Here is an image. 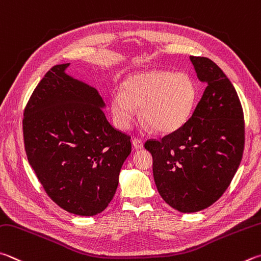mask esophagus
<instances>
[{
  "instance_id": "esophagus-1",
  "label": "esophagus",
  "mask_w": 261,
  "mask_h": 261,
  "mask_svg": "<svg viewBox=\"0 0 261 261\" xmlns=\"http://www.w3.org/2000/svg\"><path fill=\"white\" fill-rule=\"evenodd\" d=\"M132 146H134L136 149H141L144 147V143L139 138H134L132 139Z\"/></svg>"
}]
</instances>
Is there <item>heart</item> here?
<instances>
[{"label":"heart","instance_id":"obj_1","mask_svg":"<svg viewBox=\"0 0 261 261\" xmlns=\"http://www.w3.org/2000/svg\"><path fill=\"white\" fill-rule=\"evenodd\" d=\"M196 101V88L186 74L165 70L134 74L111 98L115 125L125 130L131 125L135 107L139 118L160 134L180 129L191 116Z\"/></svg>","mask_w":261,"mask_h":261}]
</instances>
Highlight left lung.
<instances>
[{
    "mask_svg": "<svg viewBox=\"0 0 261 261\" xmlns=\"http://www.w3.org/2000/svg\"><path fill=\"white\" fill-rule=\"evenodd\" d=\"M189 58L206 84L201 100L180 129L144 145L153 156L160 195L185 213L219 200L240 167L245 140L243 108L233 84L211 59Z\"/></svg>",
    "mask_w": 261,
    "mask_h": 261,
    "instance_id": "8db88e82",
    "label": "left lung"
}]
</instances>
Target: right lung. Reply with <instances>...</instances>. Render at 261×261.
Returning a JSON list of instances; mask_svg holds the SVG:
<instances>
[{
    "mask_svg": "<svg viewBox=\"0 0 261 261\" xmlns=\"http://www.w3.org/2000/svg\"><path fill=\"white\" fill-rule=\"evenodd\" d=\"M68 66H54L33 91L23 145L51 200L74 215L94 216L114 197L131 137L107 121L97 90L68 76Z\"/></svg>",
    "mask_w": 261,
    "mask_h": 261,
    "instance_id": "right-lung-1",
    "label": "right lung"
}]
</instances>
